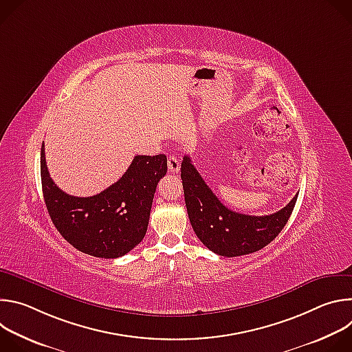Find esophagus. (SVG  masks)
<instances>
[{
  "instance_id": "obj_1",
  "label": "esophagus",
  "mask_w": 352,
  "mask_h": 352,
  "mask_svg": "<svg viewBox=\"0 0 352 352\" xmlns=\"http://www.w3.org/2000/svg\"><path fill=\"white\" fill-rule=\"evenodd\" d=\"M167 164H168V170L171 171V173H178L179 171V160L175 157V156H170L168 159H167Z\"/></svg>"
}]
</instances>
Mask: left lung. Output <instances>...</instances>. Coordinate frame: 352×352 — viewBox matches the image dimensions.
<instances>
[{
  "mask_svg": "<svg viewBox=\"0 0 352 352\" xmlns=\"http://www.w3.org/2000/svg\"><path fill=\"white\" fill-rule=\"evenodd\" d=\"M185 205L192 228L212 252L234 258L269 245L287 224L298 193L281 210L269 216H248L230 210L200 177L188 156L181 164Z\"/></svg>",
  "mask_w": 352,
  "mask_h": 352,
  "instance_id": "8db88e82",
  "label": "left lung"
}]
</instances>
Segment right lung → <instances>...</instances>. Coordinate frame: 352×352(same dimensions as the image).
Listing matches in <instances>:
<instances>
[{"label": "right lung", "mask_w": 352, "mask_h": 352, "mask_svg": "<svg viewBox=\"0 0 352 352\" xmlns=\"http://www.w3.org/2000/svg\"><path fill=\"white\" fill-rule=\"evenodd\" d=\"M40 174L44 202L60 234L83 254L116 259L144 238L156 186L167 174V156H135L111 186L78 197L61 190L50 177L43 143Z\"/></svg>", "instance_id": "add662e5"}]
</instances>
